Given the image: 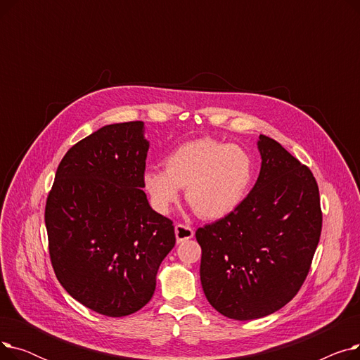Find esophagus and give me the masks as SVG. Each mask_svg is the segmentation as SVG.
Returning a JSON list of instances; mask_svg holds the SVG:
<instances>
[{"label": "esophagus", "mask_w": 360, "mask_h": 360, "mask_svg": "<svg viewBox=\"0 0 360 360\" xmlns=\"http://www.w3.org/2000/svg\"><path fill=\"white\" fill-rule=\"evenodd\" d=\"M175 236H176L178 242H184V240H188L194 236V231H193V228H190V226L178 223L175 226Z\"/></svg>", "instance_id": "obj_1"}]
</instances>
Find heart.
I'll return each mask as SVG.
<instances>
[{
    "label": "heart",
    "instance_id": "heart-1",
    "mask_svg": "<svg viewBox=\"0 0 360 360\" xmlns=\"http://www.w3.org/2000/svg\"><path fill=\"white\" fill-rule=\"evenodd\" d=\"M255 160L238 144L197 139L178 146L165 159V169L150 167L143 182L151 204L167 213L185 188V198L202 219L232 213L247 197Z\"/></svg>",
    "mask_w": 360,
    "mask_h": 360
}]
</instances>
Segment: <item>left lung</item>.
<instances>
[{
	"label": "left lung",
	"instance_id": "obj_1",
	"mask_svg": "<svg viewBox=\"0 0 360 360\" xmlns=\"http://www.w3.org/2000/svg\"><path fill=\"white\" fill-rule=\"evenodd\" d=\"M258 179L236 209L197 229L204 295L221 315L248 321L290 302L309 273L323 228L316 181L276 140L259 136Z\"/></svg>",
	"mask_w": 360,
	"mask_h": 360
}]
</instances>
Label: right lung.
<instances>
[{
	"mask_svg": "<svg viewBox=\"0 0 360 360\" xmlns=\"http://www.w3.org/2000/svg\"><path fill=\"white\" fill-rule=\"evenodd\" d=\"M147 151L144 122L105 125L67 151L46 200L56 278L106 316L147 304L160 262L175 247L172 220L151 209L143 191Z\"/></svg>",
	"mask_w": 360,
	"mask_h": 360,
	"instance_id": "1",
	"label": "right lung"
}]
</instances>
